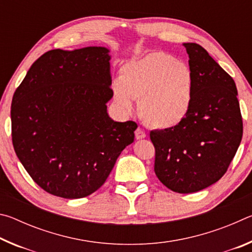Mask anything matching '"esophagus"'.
<instances>
[{"mask_svg": "<svg viewBox=\"0 0 252 252\" xmlns=\"http://www.w3.org/2000/svg\"><path fill=\"white\" fill-rule=\"evenodd\" d=\"M147 136V134H146V132H144L141 127H138V129L135 130V138L138 139V140H140V139H144Z\"/></svg>", "mask_w": 252, "mask_h": 252, "instance_id": "1", "label": "esophagus"}]
</instances>
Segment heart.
Wrapping results in <instances>:
<instances>
[{
    "instance_id": "heart-1",
    "label": "heart",
    "mask_w": 252,
    "mask_h": 252,
    "mask_svg": "<svg viewBox=\"0 0 252 252\" xmlns=\"http://www.w3.org/2000/svg\"><path fill=\"white\" fill-rule=\"evenodd\" d=\"M113 95L126 112L138 101L140 116L149 125L170 129L180 125L193 100V74L186 63L162 51L127 62L113 83Z\"/></svg>"
}]
</instances>
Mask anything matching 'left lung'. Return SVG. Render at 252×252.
<instances>
[{"label": "left lung", "instance_id": "obj_1", "mask_svg": "<svg viewBox=\"0 0 252 252\" xmlns=\"http://www.w3.org/2000/svg\"><path fill=\"white\" fill-rule=\"evenodd\" d=\"M193 74V100L180 125L150 132L155 172L168 189L197 192L227 172L242 139L233 79L201 45L185 43Z\"/></svg>", "mask_w": 252, "mask_h": 252}]
</instances>
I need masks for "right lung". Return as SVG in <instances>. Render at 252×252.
I'll return each instance as SVG.
<instances>
[{
    "label": "right lung",
    "mask_w": 252,
    "mask_h": 252,
    "mask_svg": "<svg viewBox=\"0 0 252 252\" xmlns=\"http://www.w3.org/2000/svg\"><path fill=\"white\" fill-rule=\"evenodd\" d=\"M109 50H51L36 60L11 105L12 142L30 177L50 194L79 199L108 179L123 149L134 141V121L106 112Z\"/></svg>",
    "instance_id": "right-lung-1"
}]
</instances>
